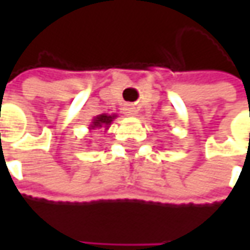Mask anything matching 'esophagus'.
<instances>
[{
  "instance_id": "obj_1",
  "label": "esophagus",
  "mask_w": 250,
  "mask_h": 250,
  "mask_svg": "<svg viewBox=\"0 0 250 250\" xmlns=\"http://www.w3.org/2000/svg\"><path fill=\"white\" fill-rule=\"evenodd\" d=\"M136 112H138V111H136L133 104H125V105H124V114H125V115L133 117V115H136Z\"/></svg>"
}]
</instances>
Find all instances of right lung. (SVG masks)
Wrapping results in <instances>:
<instances>
[{
    "label": "right lung",
    "instance_id": "add662e5",
    "mask_svg": "<svg viewBox=\"0 0 250 250\" xmlns=\"http://www.w3.org/2000/svg\"><path fill=\"white\" fill-rule=\"evenodd\" d=\"M115 114H112V115H108V114H100V115H97V117H94L93 118V122L90 124V128L89 129H94L97 133H100V132H104V130H107L110 128L111 122L115 120Z\"/></svg>",
    "mask_w": 250,
    "mask_h": 250
}]
</instances>
